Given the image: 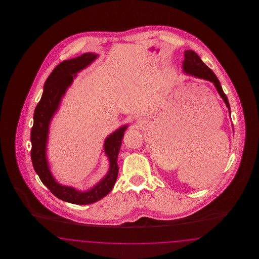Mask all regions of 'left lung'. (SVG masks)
I'll use <instances>...</instances> for the list:
<instances>
[{
	"mask_svg": "<svg viewBox=\"0 0 259 259\" xmlns=\"http://www.w3.org/2000/svg\"><path fill=\"white\" fill-rule=\"evenodd\" d=\"M183 68H184L185 73H187V74H192L194 76L211 81L214 84V87H217V90L219 91L220 95L222 96L224 103L226 104L228 110L230 111L228 99L222 90L220 80L218 79L217 75L213 74V72L209 69V67L200 59L197 53H195L193 50L185 51V61H184Z\"/></svg>",
	"mask_w": 259,
	"mask_h": 259,
	"instance_id": "1",
	"label": "left lung"
}]
</instances>
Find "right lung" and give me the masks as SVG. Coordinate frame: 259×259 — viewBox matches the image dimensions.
<instances>
[{
    "label": "right lung",
    "instance_id": "obj_1",
    "mask_svg": "<svg viewBox=\"0 0 259 259\" xmlns=\"http://www.w3.org/2000/svg\"><path fill=\"white\" fill-rule=\"evenodd\" d=\"M96 57V54L84 53L79 57L61 62L51 72L45 82L41 98L35 109L34 124L31 130V159L39 180L54 196L76 205H87L97 202L112 189L118 175L117 155L121 146L124 131L127 128V126L121 127L105 141L104 148L110 159V171L106 178L92 189L87 192H80L73 187L63 186L55 182L49 169L46 155L50 119L57 111L67 87L72 83L75 76L74 74L85 68Z\"/></svg>",
    "mask_w": 259,
    "mask_h": 259
}]
</instances>
